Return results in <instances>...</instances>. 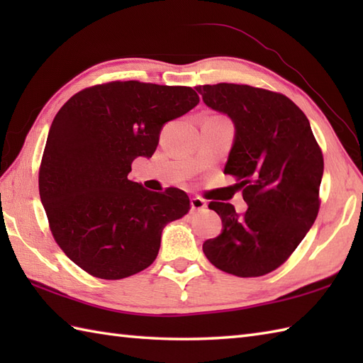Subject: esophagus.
Returning <instances> with one entry per match:
<instances>
[{
  "label": "esophagus",
  "instance_id": "esophagus-1",
  "mask_svg": "<svg viewBox=\"0 0 363 363\" xmlns=\"http://www.w3.org/2000/svg\"><path fill=\"white\" fill-rule=\"evenodd\" d=\"M190 204H191V209H194V211H204L206 207H207L206 199L199 198V196H194V198H191V199H190Z\"/></svg>",
  "mask_w": 363,
  "mask_h": 363
}]
</instances>
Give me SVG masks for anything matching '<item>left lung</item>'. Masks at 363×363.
Here are the masks:
<instances>
[{
  "instance_id": "left-lung-1",
  "label": "left lung",
  "mask_w": 363,
  "mask_h": 363,
  "mask_svg": "<svg viewBox=\"0 0 363 363\" xmlns=\"http://www.w3.org/2000/svg\"><path fill=\"white\" fill-rule=\"evenodd\" d=\"M235 125L225 174L235 177L248 209L211 201L223 233L203 245L212 265L238 277L274 272L287 260L320 211L323 152L304 112L282 94L246 84L195 87Z\"/></svg>"
}]
</instances>
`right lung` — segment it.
I'll use <instances>...</instances> for the list:
<instances>
[{
    "instance_id": "1",
    "label": "right lung",
    "mask_w": 363,
    "mask_h": 363,
    "mask_svg": "<svg viewBox=\"0 0 363 363\" xmlns=\"http://www.w3.org/2000/svg\"><path fill=\"white\" fill-rule=\"evenodd\" d=\"M199 103L191 87L140 81L96 84L52 120L38 169L51 234L68 259L99 279H123L157 257L162 229L190 211L182 190L150 191L128 179L151 157L167 121Z\"/></svg>"
}]
</instances>
